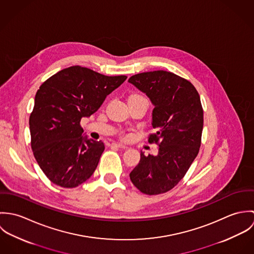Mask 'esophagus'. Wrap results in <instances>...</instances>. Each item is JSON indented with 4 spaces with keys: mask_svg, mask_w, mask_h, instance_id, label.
<instances>
[{
    "mask_svg": "<svg viewBox=\"0 0 254 254\" xmlns=\"http://www.w3.org/2000/svg\"><path fill=\"white\" fill-rule=\"evenodd\" d=\"M112 145H115L116 147H119V148H127V147H128L127 145H122V144H117V143H113Z\"/></svg>",
    "mask_w": 254,
    "mask_h": 254,
    "instance_id": "esophagus-1",
    "label": "esophagus"
}]
</instances>
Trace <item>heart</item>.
Listing matches in <instances>:
<instances>
[{"label": "heart", "instance_id": "1", "mask_svg": "<svg viewBox=\"0 0 254 254\" xmlns=\"http://www.w3.org/2000/svg\"><path fill=\"white\" fill-rule=\"evenodd\" d=\"M134 97H141V96H134ZM141 98H143V97H141Z\"/></svg>", "mask_w": 254, "mask_h": 254}]
</instances>
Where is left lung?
Listing matches in <instances>:
<instances>
[{
	"label": "left lung",
	"instance_id": "left-lung-1",
	"mask_svg": "<svg viewBox=\"0 0 254 254\" xmlns=\"http://www.w3.org/2000/svg\"><path fill=\"white\" fill-rule=\"evenodd\" d=\"M128 82L145 93L153 109L150 143H158L157 155L141 151L131 171L134 186L145 194H158L174 188L196 157L203 128L200 98L188 80L164 70L139 73Z\"/></svg>",
	"mask_w": 254,
	"mask_h": 254
}]
</instances>
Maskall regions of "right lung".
<instances>
[{
  "label": "right lung",
  "mask_w": 254,
  "mask_h": 254,
  "mask_svg": "<svg viewBox=\"0 0 254 254\" xmlns=\"http://www.w3.org/2000/svg\"><path fill=\"white\" fill-rule=\"evenodd\" d=\"M126 78L75 65L41 85L29 129L35 159L49 180L64 188H75L93 175L105 144L84 136L80 121L100 109Z\"/></svg>",
  "instance_id": "1"
}]
</instances>
